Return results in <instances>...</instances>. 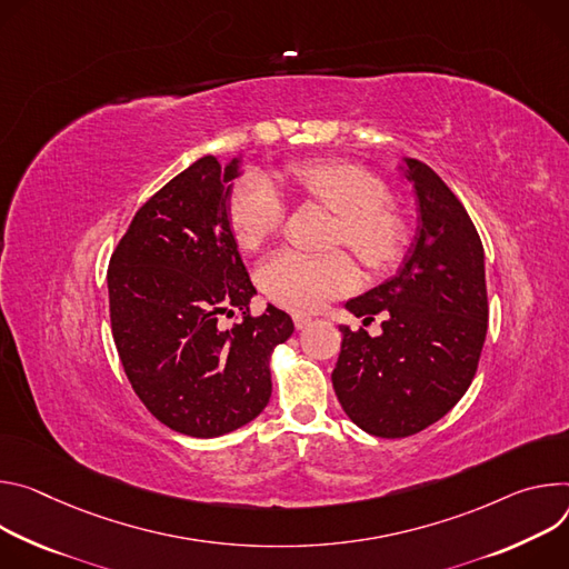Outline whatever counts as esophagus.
<instances>
[{
    "instance_id": "1",
    "label": "esophagus",
    "mask_w": 569,
    "mask_h": 569,
    "mask_svg": "<svg viewBox=\"0 0 569 569\" xmlns=\"http://www.w3.org/2000/svg\"><path fill=\"white\" fill-rule=\"evenodd\" d=\"M309 323H311V319L305 317V313H293V326H296V330H305Z\"/></svg>"
}]
</instances>
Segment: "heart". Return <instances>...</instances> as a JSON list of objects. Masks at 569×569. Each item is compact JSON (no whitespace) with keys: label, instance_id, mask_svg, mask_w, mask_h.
Returning a JSON list of instances; mask_svg holds the SVG:
<instances>
[{"label":"heart","instance_id":"b5f03b06","mask_svg":"<svg viewBox=\"0 0 569 569\" xmlns=\"http://www.w3.org/2000/svg\"><path fill=\"white\" fill-rule=\"evenodd\" d=\"M278 178L305 201L335 212L328 243L348 246L366 269L387 271L405 258L409 223L389 201L391 192L380 176L348 160L317 158L291 162ZM282 217V199L267 176L252 173L237 182L228 201V226L239 248H260L280 230ZM357 280V264L339 248L323 256L280 250L258 271L262 291L293 311L319 309L348 293Z\"/></svg>","mask_w":569,"mask_h":569}]
</instances>
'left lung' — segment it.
Listing matches in <instances>:
<instances>
[{
    "label": "left lung",
    "instance_id": "1",
    "mask_svg": "<svg viewBox=\"0 0 569 569\" xmlns=\"http://www.w3.org/2000/svg\"><path fill=\"white\" fill-rule=\"evenodd\" d=\"M420 232L391 280L346 302L375 321L343 332L332 387L350 420L380 438H405L443 418L468 391L488 328L483 246L463 203L431 167L407 158Z\"/></svg>",
    "mask_w": 569,
    "mask_h": 569
}]
</instances>
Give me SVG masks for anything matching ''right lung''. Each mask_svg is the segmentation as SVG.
<instances>
[{
    "instance_id": "right-lung-1",
    "label": "right lung",
    "mask_w": 569,
    "mask_h": 569,
    "mask_svg": "<svg viewBox=\"0 0 569 569\" xmlns=\"http://www.w3.org/2000/svg\"><path fill=\"white\" fill-rule=\"evenodd\" d=\"M237 162L214 156L180 171L136 212L108 264L112 339L144 407L169 429L212 438L269 405V359L293 323L256 287L228 226ZM219 316H234L232 329Z\"/></svg>"
}]
</instances>
